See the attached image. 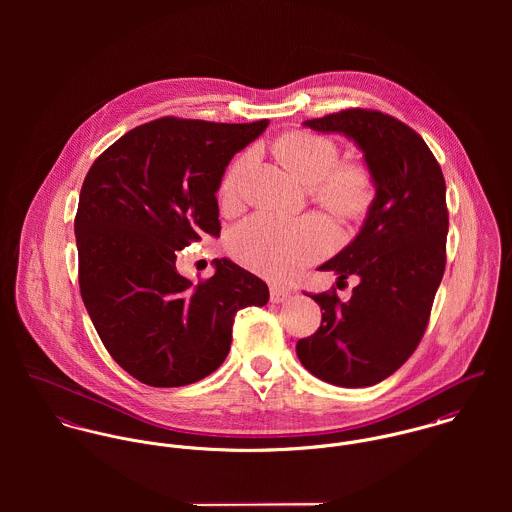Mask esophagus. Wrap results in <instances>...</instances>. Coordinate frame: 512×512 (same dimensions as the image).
Masks as SVG:
<instances>
[{
    "mask_svg": "<svg viewBox=\"0 0 512 512\" xmlns=\"http://www.w3.org/2000/svg\"><path fill=\"white\" fill-rule=\"evenodd\" d=\"M290 297H292V293L288 292V290H282V288H276V286L270 288V301L272 303H284Z\"/></svg>",
    "mask_w": 512,
    "mask_h": 512,
    "instance_id": "1",
    "label": "esophagus"
}]
</instances>
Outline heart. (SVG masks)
<instances>
[{
  "label": "heart",
  "instance_id": "1",
  "mask_svg": "<svg viewBox=\"0 0 512 512\" xmlns=\"http://www.w3.org/2000/svg\"><path fill=\"white\" fill-rule=\"evenodd\" d=\"M276 157L315 199L343 219L363 217L372 203V175L363 163H337L339 147L311 132H290L276 140ZM252 155H240L220 183V201L230 205L238 197L240 181ZM333 230L319 219L282 220L256 215L242 222L230 238L234 256L260 276L286 282L307 264L323 256L333 244Z\"/></svg>",
  "mask_w": 512,
  "mask_h": 512
}]
</instances>
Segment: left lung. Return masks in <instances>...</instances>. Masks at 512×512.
<instances>
[{
    "instance_id": "left-lung-1",
    "label": "left lung",
    "mask_w": 512,
    "mask_h": 512,
    "mask_svg": "<svg viewBox=\"0 0 512 512\" xmlns=\"http://www.w3.org/2000/svg\"><path fill=\"white\" fill-rule=\"evenodd\" d=\"M305 128L341 134L363 153L374 199L359 234L319 266L337 280L359 278L353 295H311L319 329L295 353L313 376L345 388L388 378L416 351L445 270V181L426 142L406 124L372 110H343Z\"/></svg>"
}]
</instances>
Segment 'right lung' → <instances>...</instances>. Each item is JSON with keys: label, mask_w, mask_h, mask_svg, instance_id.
<instances>
[{"label": "right lung", "mask_w": 512, "mask_h": 512, "mask_svg": "<svg viewBox=\"0 0 512 512\" xmlns=\"http://www.w3.org/2000/svg\"><path fill=\"white\" fill-rule=\"evenodd\" d=\"M268 128L161 118L138 126L90 167L74 236L84 307L112 359L147 386L193 384L230 351L240 309L268 286L228 258L193 284L177 252L220 232L217 191L240 149Z\"/></svg>", "instance_id": "1"}]
</instances>
